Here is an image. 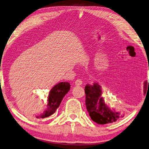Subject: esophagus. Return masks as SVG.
<instances>
[{
    "instance_id": "1",
    "label": "esophagus",
    "mask_w": 149,
    "mask_h": 149,
    "mask_svg": "<svg viewBox=\"0 0 149 149\" xmlns=\"http://www.w3.org/2000/svg\"><path fill=\"white\" fill-rule=\"evenodd\" d=\"M81 84H82V81L81 80H80V79H78V80L75 81V85H76L79 86V85H81Z\"/></svg>"
}]
</instances>
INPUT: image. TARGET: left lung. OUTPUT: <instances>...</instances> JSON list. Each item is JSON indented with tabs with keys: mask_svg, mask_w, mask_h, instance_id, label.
Segmentation results:
<instances>
[{
	"mask_svg": "<svg viewBox=\"0 0 149 149\" xmlns=\"http://www.w3.org/2000/svg\"><path fill=\"white\" fill-rule=\"evenodd\" d=\"M147 81L144 82V93ZM85 104L91 119L99 124H110L123 117L120 111L110 108L101 96L102 90L98 83L87 84L85 87Z\"/></svg>",
	"mask_w": 149,
	"mask_h": 149,
	"instance_id": "left-lung-1",
	"label": "left lung"
}]
</instances>
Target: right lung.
<instances>
[{"label":"right lung","mask_w":149,"mask_h":149,"mask_svg":"<svg viewBox=\"0 0 149 149\" xmlns=\"http://www.w3.org/2000/svg\"><path fill=\"white\" fill-rule=\"evenodd\" d=\"M71 85L68 82H61L55 85L49 92L47 108L43 113L36 117L44 118L54 114L61 104L62 99L69 92Z\"/></svg>","instance_id":"1"}]
</instances>
